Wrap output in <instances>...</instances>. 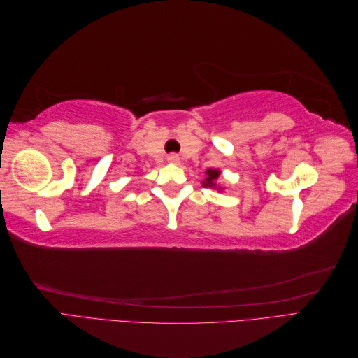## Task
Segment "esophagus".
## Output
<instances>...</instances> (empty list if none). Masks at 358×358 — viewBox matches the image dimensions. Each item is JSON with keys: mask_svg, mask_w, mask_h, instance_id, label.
Here are the masks:
<instances>
[{"mask_svg": "<svg viewBox=\"0 0 358 358\" xmlns=\"http://www.w3.org/2000/svg\"><path fill=\"white\" fill-rule=\"evenodd\" d=\"M167 161H169V162H171V164H178V162H179L180 159H179V155H176V154H170V155L167 157Z\"/></svg>", "mask_w": 358, "mask_h": 358, "instance_id": "obj_1", "label": "esophagus"}]
</instances>
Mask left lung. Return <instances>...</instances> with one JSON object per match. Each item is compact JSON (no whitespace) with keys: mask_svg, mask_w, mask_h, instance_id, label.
Returning <instances> with one entry per match:
<instances>
[{"mask_svg":"<svg viewBox=\"0 0 358 358\" xmlns=\"http://www.w3.org/2000/svg\"><path fill=\"white\" fill-rule=\"evenodd\" d=\"M220 175H221V170H218V169H208V170H206V179L201 182L203 187L204 188H212V189H216V191H222L224 188L216 183Z\"/></svg>","mask_w":358,"mask_h":358,"instance_id":"8db88e82","label":"left lung"}]
</instances>
